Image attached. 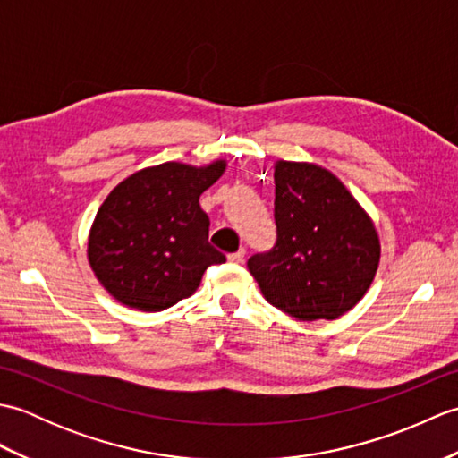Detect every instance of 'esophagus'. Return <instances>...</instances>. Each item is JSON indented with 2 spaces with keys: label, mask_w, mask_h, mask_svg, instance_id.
Segmentation results:
<instances>
[{
  "label": "esophagus",
  "mask_w": 458,
  "mask_h": 458,
  "mask_svg": "<svg viewBox=\"0 0 458 458\" xmlns=\"http://www.w3.org/2000/svg\"><path fill=\"white\" fill-rule=\"evenodd\" d=\"M244 258H246V250L244 248L234 251V254H228L230 264H242V261H244Z\"/></svg>",
  "instance_id": "esophagus-1"
}]
</instances>
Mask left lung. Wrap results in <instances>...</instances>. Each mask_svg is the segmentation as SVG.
Returning a JSON list of instances; mask_svg holds the SVG:
<instances>
[{
  "label": "left lung",
  "instance_id": "left-lung-1",
  "mask_svg": "<svg viewBox=\"0 0 458 458\" xmlns=\"http://www.w3.org/2000/svg\"><path fill=\"white\" fill-rule=\"evenodd\" d=\"M277 242L248 259L261 293L297 320H335L366 295L379 266L369 214L336 174L276 161Z\"/></svg>",
  "mask_w": 458,
  "mask_h": 458
}]
</instances>
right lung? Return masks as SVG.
Segmentation results:
<instances>
[{
    "label": "right lung",
    "mask_w": 458,
    "mask_h": 458,
    "mask_svg": "<svg viewBox=\"0 0 458 458\" xmlns=\"http://www.w3.org/2000/svg\"><path fill=\"white\" fill-rule=\"evenodd\" d=\"M224 171V159L202 167L167 161L130 174L106 197L86 254L115 301L157 313L191 297L208 266L226 261L210 246V220L199 204Z\"/></svg>",
    "instance_id": "right-lung-1"
}]
</instances>
